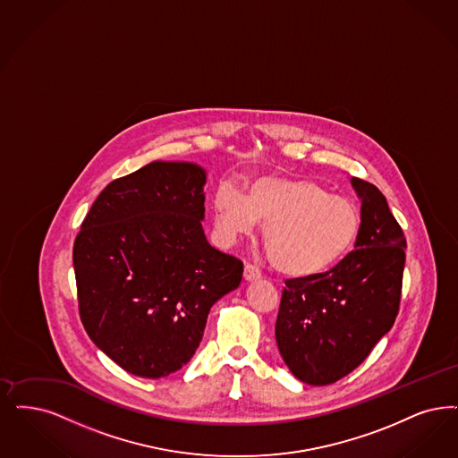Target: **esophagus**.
Here are the masks:
<instances>
[{"mask_svg": "<svg viewBox=\"0 0 458 458\" xmlns=\"http://www.w3.org/2000/svg\"><path fill=\"white\" fill-rule=\"evenodd\" d=\"M260 269L256 267V266H252V264H245V267H243V277H245V281H257V279H260Z\"/></svg>", "mask_w": 458, "mask_h": 458, "instance_id": "obj_1", "label": "esophagus"}]
</instances>
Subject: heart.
<instances>
[{
  "instance_id": "b5f03b06",
  "label": "heart",
  "mask_w": 458,
  "mask_h": 458,
  "mask_svg": "<svg viewBox=\"0 0 458 458\" xmlns=\"http://www.w3.org/2000/svg\"><path fill=\"white\" fill-rule=\"evenodd\" d=\"M216 232L225 243L266 225L264 245L273 266L292 277H311L334 267L352 249L361 218L352 202L332 196L307 179L264 175L247 194L223 182L213 199Z\"/></svg>"
}]
</instances>
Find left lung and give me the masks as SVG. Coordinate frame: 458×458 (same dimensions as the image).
<instances>
[{
  "label": "left lung",
  "mask_w": 458,
  "mask_h": 458,
  "mask_svg": "<svg viewBox=\"0 0 458 458\" xmlns=\"http://www.w3.org/2000/svg\"><path fill=\"white\" fill-rule=\"evenodd\" d=\"M361 226L349 252L327 273L288 279L276 343L294 377L329 385L361 365L399 313L405 238L384 194L352 177Z\"/></svg>",
  "instance_id": "left-lung-1"
}]
</instances>
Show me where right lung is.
Listing matches in <instances>:
<instances>
[{"label": "right lung", "mask_w": 458, "mask_h": 458, "mask_svg": "<svg viewBox=\"0 0 458 458\" xmlns=\"http://www.w3.org/2000/svg\"><path fill=\"white\" fill-rule=\"evenodd\" d=\"M204 185L199 165L151 162L98 194L74 240L83 327L136 377L181 369L211 307L242 281V260L204 235Z\"/></svg>", "instance_id": "add662e5"}]
</instances>
